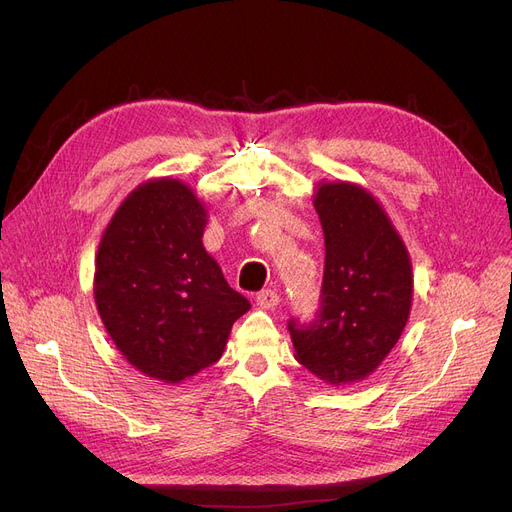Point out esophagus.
Masks as SVG:
<instances>
[{"label": "esophagus", "mask_w": 512, "mask_h": 512, "mask_svg": "<svg viewBox=\"0 0 512 512\" xmlns=\"http://www.w3.org/2000/svg\"><path fill=\"white\" fill-rule=\"evenodd\" d=\"M255 301L261 309H274V307H278L280 297H278V292H274V290H261L255 297Z\"/></svg>", "instance_id": "1"}]
</instances>
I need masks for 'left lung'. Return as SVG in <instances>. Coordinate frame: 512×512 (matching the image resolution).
<instances>
[{
  "instance_id": "left-lung-1",
  "label": "left lung",
  "mask_w": 512,
  "mask_h": 512,
  "mask_svg": "<svg viewBox=\"0 0 512 512\" xmlns=\"http://www.w3.org/2000/svg\"><path fill=\"white\" fill-rule=\"evenodd\" d=\"M313 205L326 238L321 311L309 328L288 324L294 359L330 386H351L382 365L405 330L413 265L405 240L371 191L319 180Z\"/></svg>"
}]
</instances>
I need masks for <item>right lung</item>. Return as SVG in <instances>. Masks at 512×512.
Masks as SVG:
<instances>
[{"mask_svg": "<svg viewBox=\"0 0 512 512\" xmlns=\"http://www.w3.org/2000/svg\"><path fill=\"white\" fill-rule=\"evenodd\" d=\"M207 205L180 178L141 182L107 222L93 297L105 332L143 375L182 384L224 353L251 309L203 247Z\"/></svg>", "mask_w": 512, "mask_h": 512, "instance_id": "1", "label": "right lung"}]
</instances>
